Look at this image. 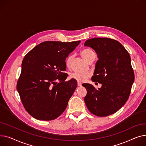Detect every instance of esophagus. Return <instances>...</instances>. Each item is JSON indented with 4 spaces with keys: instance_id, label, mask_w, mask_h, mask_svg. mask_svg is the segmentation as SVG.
Instances as JSON below:
<instances>
[{
    "instance_id": "obj_1",
    "label": "esophagus",
    "mask_w": 146,
    "mask_h": 146,
    "mask_svg": "<svg viewBox=\"0 0 146 146\" xmlns=\"http://www.w3.org/2000/svg\"><path fill=\"white\" fill-rule=\"evenodd\" d=\"M81 82H78V87H81Z\"/></svg>"
}]
</instances>
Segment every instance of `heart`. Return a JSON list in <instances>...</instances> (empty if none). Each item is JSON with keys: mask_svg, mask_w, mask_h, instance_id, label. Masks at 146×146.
Wrapping results in <instances>:
<instances>
[{"mask_svg": "<svg viewBox=\"0 0 146 146\" xmlns=\"http://www.w3.org/2000/svg\"><path fill=\"white\" fill-rule=\"evenodd\" d=\"M81 56L88 62L93 61L96 57V54L94 51L91 49H84L81 51ZM73 58L72 55H69L66 59V65L67 67H70L71 62ZM90 75L87 72H75L70 75V78L80 82H84L86 81L89 77Z\"/></svg>", "mask_w": 146, "mask_h": 146, "instance_id": "obj_1", "label": "heart"}]
</instances>
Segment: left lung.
<instances>
[{"label": "left lung", "mask_w": 146, "mask_h": 146, "mask_svg": "<svg viewBox=\"0 0 146 146\" xmlns=\"http://www.w3.org/2000/svg\"><path fill=\"white\" fill-rule=\"evenodd\" d=\"M84 45L95 50L98 60L92 81L102 84L96 90L90 84H83L87 94L85 103L90 112L98 117H106L120 109L127 102L134 81L130 56L116 40L94 38Z\"/></svg>", "instance_id": "obj_1"}]
</instances>
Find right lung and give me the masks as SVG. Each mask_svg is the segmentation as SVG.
<instances>
[{
	"mask_svg": "<svg viewBox=\"0 0 146 146\" xmlns=\"http://www.w3.org/2000/svg\"><path fill=\"white\" fill-rule=\"evenodd\" d=\"M80 42L45 41L25 56L16 88L25 109L33 117L52 120L66 109L77 82H65V59Z\"/></svg>",
	"mask_w": 146,
	"mask_h": 146,
	"instance_id": "add662e5",
	"label": "right lung"
}]
</instances>
